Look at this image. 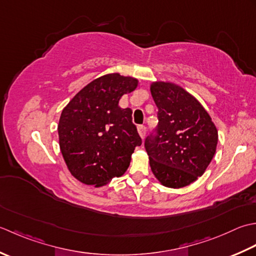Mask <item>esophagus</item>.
Masks as SVG:
<instances>
[{
	"instance_id": "34e87169",
	"label": "esophagus",
	"mask_w": 256,
	"mask_h": 256,
	"mask_svg": "<svg viewBox=\"0 0 256 256\" xmlns=\"http://www.w3.org/2000/svg\"><path fill=\"white\" fill-rule=\"evenodd\" d=\"M146 130H147V128H146L144 126H138L139 136H140V137H142V139L144 138V136H146Z\"/></svg>"
}]
</instances>
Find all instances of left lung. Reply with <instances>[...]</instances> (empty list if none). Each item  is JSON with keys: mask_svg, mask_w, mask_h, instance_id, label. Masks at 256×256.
Masks as SVG:
<instances>
[{"mask_svg": "<svg viewBox=\"0 0 256 256\" xmlns=\"http://www.w3.org/2000/svg\"><path fill=\"white\" fill-rule=\"evenodd\" d=\"M158 107V124L144 142L152 174L174 189L204 174L216 154L218 130L210 114L191 94L174 82L150 86Z\"/></svg>", "mask_w": 256, "mask_h": 256, "instance_id": "8db88e82", "label": "left lung"}]
</instances>
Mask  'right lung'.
Wrapping results in <instances>:
<instances>
[{
  "label": "right lung",
  "mask_w": 256,
  "mask_h": 256,
  "mask_svg": "<svg viewBox=\"0 0 256 256\" xmlns=\"http://www.w3.org/2000/svg\"><path fill=\"white\" fill-rule=\"evenodd\" d=\"M138 80L118 72L96 78L78 92L62 109L60 147L72 176L88 186H102L122 176L142 138L130 108L118 102L134 92Z\"/></svg>",
  "instance_id": "obj_1"
}]
</instances>
